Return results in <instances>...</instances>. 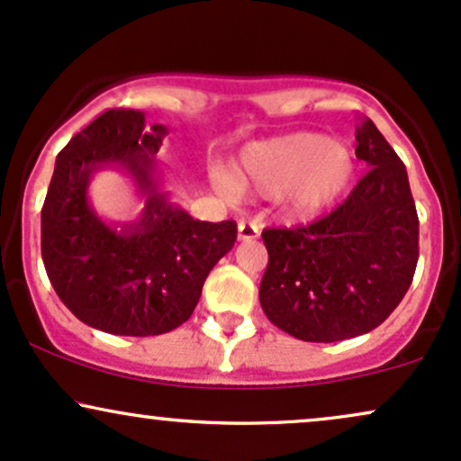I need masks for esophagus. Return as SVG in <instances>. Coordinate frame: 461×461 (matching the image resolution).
Masks as SVG:
<instances>
[{
  "label": "esophagus",
  "instance_id": "obj_1",
  "mask_svg": "<svg viewBox=\"0 0 461 461\" xmlns=\"http://www.w3.org/2000/svg\"><path fill=\"white\" fill-rule=\"evenodd\" d=\"M258 232H261V229H258L255 221H240V226H237V240L240 241L257 240Z\"/></svg>",
  "mask_w": 461,
  "mask_h": 461
}]
</instances>
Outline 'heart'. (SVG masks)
<instances>
[{
    "label": "heart",
    "instance_id": "heart-1",
    "mask_svg": "<svg viewBox=\"0 0 461 461\" xmlns=\"http://www.w3.org/2000/svg\"><path fill=\"white\" fill-rule=\"evenodd\" d=\"M359 163L346 143L322 132H289L241 149L226 187L274 198L289 221H312L353 189Z\"/></svg>",
    "mask_w": 461,
    "mask_h": 461
}]
</instances>
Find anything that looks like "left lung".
<instances>
[{
	"mask_svg": "<svg viewBox=\"0 0 461 461\" xmlns=\"http://www.w3.org/2000/svg\"><path fill=\"white\" fill-rule=\"evenodd\" d=\"M370 172L344 204L304 229H267L263 313L303 342L370 333L398 307L418 263V213L398 154L368 117L355 128Z\"/></svg>",
	"mask_w": 461,
	"mask_h": 461,
	"instance_id": "left-lung-1",
	"label": "left lung"
}]
</instances>
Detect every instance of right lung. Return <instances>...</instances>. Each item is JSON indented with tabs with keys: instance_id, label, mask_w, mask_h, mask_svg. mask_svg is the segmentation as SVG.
Segmentation results:
<instances>
[{
	"instance_id": "obj_1",
	"label": "right lung",
	"mask_w": 461,
	"mask_h": 461,
	"mask_svg": "<svg viewBox=\"0 0 461 461\" xmlns=\"http://www.w3.org/2000/svg\"><path fill=\"white\" fill-rule=\"evenodd\" d=\"M167 128L141 111L102 113L56 157L41 211V255L65 307L113 335L148 338L187 322L203 285L235 246V221H200L169 203L157 152ZM104 168L131 176L144 198L137 221L106 222L88 200Z\"/></svg>"
}]
</instances>
